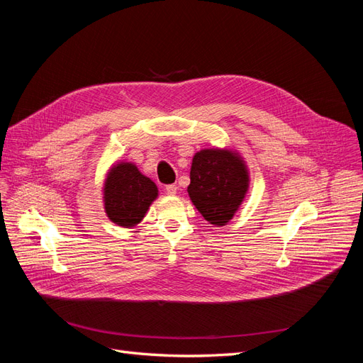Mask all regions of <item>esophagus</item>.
<instances>
[{"mask_svg":"<svg viewBox=\"0 0 363 363\" xmlns=\"http://www.w3.org/2000/svg\"><path fill=\"white\" fill-rule=\"evenodd\" d=\"M167 192H168L169 195H174L175 192H177V184H168V186H167Z\"/></svg>","mask_w":363,"mask_h":363,"instance_id":"1","label":"esophagus"}]
</instances>
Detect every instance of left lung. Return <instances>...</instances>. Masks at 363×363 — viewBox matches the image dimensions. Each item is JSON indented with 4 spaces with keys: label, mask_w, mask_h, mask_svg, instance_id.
Listing matches in <instances>:
<instances>
[{
    "label": "left lung",
    "mask_w": 363,
    "mask_h": 363,
    "mask_svg": "<svg viewBox=\"0 0 363 363\" xmlns=\"http://www.w3.org/2000/svg\"><path fill=\"white\" fill-rule=\"evenodd\" d=\"M247 191V168L233 151L212 148L194 156L188 192L194 206L211 224L225 225Z\"/></svg>",
    "instance_id": "left-lung-1"
}]
</instances>
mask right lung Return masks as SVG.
I'll return each mask as SVG.
<instances>
[{
    "label": "right lung",
    "instance_id": "right-lung-1",
    "mask_svg": "<svg viewBox=\"0 0 363 363\" xmlns=\"http://www.w3.org/2000/svg\"><path fill=\"white\" fill-rule=\"evenodd\" d=\"M157 199V186L142 175L133 163H118L107 174L104 207L111 221L121 227H133L145 216Z\"/></svg>",
    "mask_w": 363,
    "mask_h": 363
}]
</instances>
